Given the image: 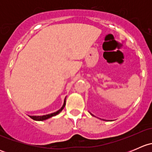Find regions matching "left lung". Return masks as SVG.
I'll list each match as a JSON object with an SVG mask.
<instances>
[{
    "label": "left lung",
    "instance_id": "8db88e82",
    "mask_svg": "<svg viewBox=\"0 0 152 152\" xmlns=\"http://www.w3.org/2000/svg\"><path fill=\"white\" fill-rule=\"evenodd\" d=\"M90 114H91V113H90ZM91 115H93V116H94V115H93V114H91Z\"/></svg>",
    "mask_w": 152,
    "mask_h": 152
}]
</instances>
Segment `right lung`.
<instances>
[{"mask_svg": "<svg viewBox=\"0 0 152 152\" xmlns=\"http://www.w3.org/2000/svg\"><path fill=\"white\" fill-rule=\"evenodd\" d=\"M65 103H66V97L65 98V100H64L63 105H62V107H61V108L59 109L58 111L55 112V113H50V114L45 115H37H37H28V116L31 118L33 119V120L37 121H42L47 120V119L50 118H51V117H53V116L56 115H58L59 113H60L61 112H62V110L64 109V107H65Z\"/></svg>", "mask_w": 152, "mask_h": 152, "instance_id": "obj_1", "label": "right lung"}]
</instances>
